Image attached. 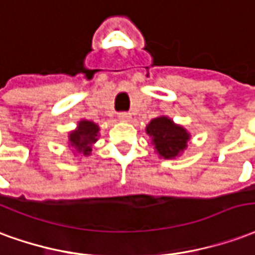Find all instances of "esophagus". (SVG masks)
<instances>
[{"label":"esophagus","instance_id":"34e87169","mask_svg":"<svg viewBox=\"0 0 255 255\" xmlns=\"http://www.w3.org/2000/svg\"><path fill=\"white\" fill-rule=\"evenodd\" d=\"M118 117H120L121 121L126 122V121L130 120V117H131V115H130V113H120V115H118Z\"/></svg>","mask_w":255,"mask_h":255}]
</instances>
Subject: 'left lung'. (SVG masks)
<instances>
[{"label": "left lung", "mask_w": 255, "mask_h": 255, "mask_svg": "<svg viewBox=\"0 0 255 255\" xmlns=\"http://www.w3.org/2000/svg\"><path fill=\"white\" fill-rule=\"evenodd\" d=\"M146 134L156 152L164 159H175L186 149L190 134L181 125H176L168 117H157L146 126Z\"/></svg>", "instance_id": "obj_1"}]
</instances>
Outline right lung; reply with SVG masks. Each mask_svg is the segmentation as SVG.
<instances>
[{
    "mask_svg": "<svg viewBox=\"0 0 255 255\" xmlns=\"http://www.w3.org/2000/svg\"><path fill=\"white\" fill-rule=\"evenodd\" d=\"M99 126L92 121H80L77 129L69 133V144L83 156H89L92 146L99 137Z\"/></svg>",
    "mask_w": 255,
    "mask_h": 255,
    "instance_id": "right-lung-1",
    "label": "right lung"
}]
</instances>
